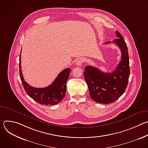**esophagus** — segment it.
Returning a JSON list of instances; mask_svg holds the SVG:
<instances>
[{
	"instance_id": "obj_1",
	"label": "esophagus",
	"mask_w": 148,
	"mask_h": 148,
	"mask_svg": "<svg viewBox=\"0 0 148 148\" xmlns=\"http://www.w3.org/2000/svg\"><path fill=\"white\" fill-rule=\"evenodd\" d=\"M85 61V60L83 58H79L77 61H76V65L78 66H80Z\"/></svg>"
}]
</instances>
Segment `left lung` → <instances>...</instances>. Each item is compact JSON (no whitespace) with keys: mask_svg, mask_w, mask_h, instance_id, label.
Masks as SVG:
<instances>
[{"mask_svg":"<svg viewBox=\"0 0 148 148\" xmlns=\"http://www.w3.org/2000/svg\"><path fill=\"white\" fill-rule=\"evenodd\" d=\"M118 37L112 43L116 44L121 51V60L111 73H103L96 67H85L84 76L87 84L90 95L92 100L107 104L117 100L125 92L128 86L130 74L128 47L121 34L116 30ZM111 43L110 41L105 44Z\"/></svg>","mask_w":148,"mask_h":148,"instance_id":"8db88e82","label":"left lung"}]
</instances>
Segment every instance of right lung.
Returning a JSON list of instances; mask_svg holds the SVG:
<instances>
[{"mask_svg": "<svg viewBox=\"0 0 148 148\" xmlns=\"http://www.w3.org/2000/svg\"><path fill=\"white\" fill-rule=\"evenodd\" d=\"M21 70V54H20L19 73L21 81L27 95L37 103L46 105H56L65 97L67 81L71 70L70 69L67 68L63 70L51 84L43 88H34L29 85L25 82Z\"/></svg>", "mask_w": 148, "mask_h": 148, "instance_id": "obj_1", "label": "right lung"}]
</instances>
